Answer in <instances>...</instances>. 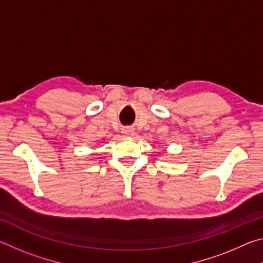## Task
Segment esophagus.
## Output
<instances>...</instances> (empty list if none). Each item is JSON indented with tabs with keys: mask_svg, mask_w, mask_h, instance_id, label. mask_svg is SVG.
<instances>
[{
	"mask_svg": "<svg viewBox=\"0 0 263 263\" xmlns=\"http://www.w3.org/2000/svg\"><path fill=\"white\" fill-rule=\"evenodd\" d=\"M122 133L126 137H131L133 136V133H135V130H133L132 127H124L122 130Z\"/></svg>",
	"mask_w": 263,
	"mask_h": 263,
	"instance_id": "esophagus-1",
	"label": "esophagus"
}]
</instances>
